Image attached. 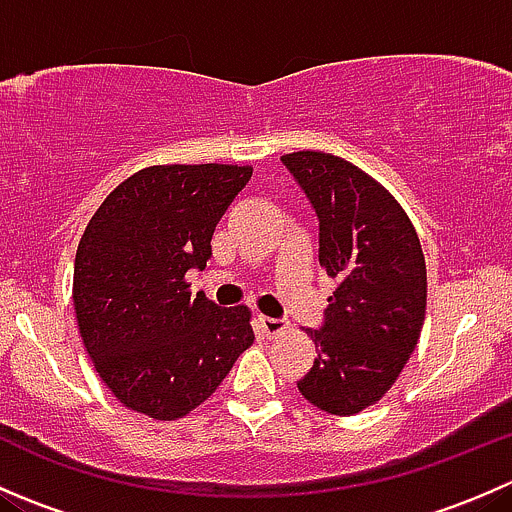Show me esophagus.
I'll return each instance as SVG.
<instances>
[{"instance_id": "1", "label": "esophagus", "mask_w": 512, "mask_h": 512, "mask_svg": "<svg viewBox=\"0 0 512 512\" xmlns=\"http://www.w3.org/2000/svg\"><path fill=\"white\" fill-rule=\"evenodd\" d=\"M260 329L262 334H267V337H277V334L285 332L287 322L285 319H275V317H260Z\"/></svg>"}]
</instances>
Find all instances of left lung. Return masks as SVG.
I'll return each instance as SVG.
<instances>
[{
  "label": "left lung",
  "mask_w": 512,
  "mask_h": 512,
  "mask_svg": "<svg viewBox=\"0 0 512 512\" xmlns=\"http://www.w3.org/2000/svg\"><path fill=\"white\" fill-rule=\"evenodd\" d=\"M319 223V262L337 282L317 344L297 381L309 404L352 416L376 404L418 344L426 314V262L401 205L374 178L332 153L280 158Z\"/></svg>",
  "instance_id": "left-lung-1"
}]
</instances>
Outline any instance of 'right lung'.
I'll return each instance as SVG.
<instances>
[{"mask_svg": "<svg viewBox=\"0 0 512 512\" xmlns=\"http://www.w3.org/2000/svg\"><path fill=\"white\" fill-rule=\"evenodd\" d=\"M252 178L247 165H153L101 203L76 250L74 307L84 347L131 411L175 421L210 399L255 342L250 309L190 297L215 225Z\"/></svg>", "mask_w": 512, "mask_h": 512, "instance_id": "add662e5", "label": "right lung"}]
</instances>
